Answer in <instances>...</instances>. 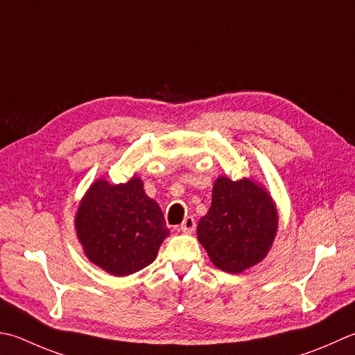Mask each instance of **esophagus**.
Segmentation results:
<instances>
[{
    "instance_id": "34e87169",
    "label": "esophagus",
    "mask_w": 355,
    "mask_h": 355,
    "mask_svg": "<svg viewBox=\"0 0 355 355\" xmlns=\"http://www.w3.org/2000/svg\"><path fill=\"white\" fill-rule=\"evenodd\" d=\"M196 226H197L196 220H193L192 217H186L182 226H180V231H182L183 234H192L193 231H196Z\"/></svg>"
}]
</instances>
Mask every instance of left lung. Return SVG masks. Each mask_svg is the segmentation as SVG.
Segmentation results:
<instances>
[{"label":"left lung","mask_w":355,"mask_h":355,"mask_svg":"<svg viewBox=\"0 0 355 355\" xmlns=\"http://www.w3.org/2000/svg\"><path fill=\"white\" fill-rule=\"evenodd\" d=\"M279 231V211L265 186L251 178L218 177L209 211L197 226L200 245L214 266L241 274L260 263Z\"/></svg>","instance_id":"8db88e82"}]
</instances>
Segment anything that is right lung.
Masks as SVG:
<instances>
[{"mask_svg": "<svg viewBox=\"0 0 355 355\" xmlns=\"http://www.w3.org/2000/svg\"><path fill=\"white\" fill-rule=\"evenodd\" d=\"M75 231L87 260L115 277L150 265L169 235L162 209L137 175L120 184L96 178L80 200Z\"/></svg>", "mask_w": 355, "mask_h": 355, "instance_id": "1", "label": "right lung"}]
</instances>
